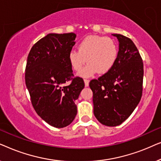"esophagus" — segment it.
Here are the masks:
<instances>
[{"label": "esophagus", "mask_w": 161, "mask_h": 161, "mask_svg": "<svg viewBox=\"0 0 161 161\" xmlns=\"http://www.w3.org/2000/svg\"><path fill=\"white\" fill-rule=\"evenodd\" d=\"M84 83H85V86H89V80H87V79H84Z\"/></svg>", "instance_id": "esophagus-1"}]
</instances>
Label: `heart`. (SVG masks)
<instances>
[{"instance_id": "b5f03b06", "label": "heart", "mask_w": 161, "mask_h": 161, "mask_svg": "<svg viewBox=\"0 0 161 161\" xmlns=\"http://www.w3.org/2000/svg\"><path fill=\"white\" fill-rule=\"evenodd\" d=\"M118 57V48L113 39L100 36H88L78 45V50H71L68 59L72 69L79 71L86 61L89 64L79 72L83 78L97 72L105 74L111 71Z\"/></svg>"}]
</instances>
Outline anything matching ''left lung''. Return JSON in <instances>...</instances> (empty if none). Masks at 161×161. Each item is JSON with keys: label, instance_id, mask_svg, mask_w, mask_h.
<instances>
[{"label": "left lung", "instance_id": "1", "mask_svg": "<svg viewBox=\"0 0 161 161\" xmlns=\"http://www.w3.org/2000/svg\"><path fill=\"white\" fill-rule=\"evenodd\" d=\"M119 41L118 57L111 71L91 80L94 114L101 124L119 125L130 116L142 95L144 65L130 39L114 34Z\"/></svg>", "mask_w": 161, "mask_h": 161}]
</instances>
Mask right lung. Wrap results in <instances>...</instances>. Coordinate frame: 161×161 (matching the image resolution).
Returning a JSON list of instances; mask_svg holds the SVG:
<instances>
[{
	"instance_id": "obj_1",
	"label": "right lung",
	"mask_w": 161,
	"mask_h": 161,
	"mask_svg": "<svg viewBox=\"0 0 161 161\" xmlns=\"http://www.w3.org/2000/svg\"><path fill=\"white\" fill-rule=\"evenodd\" d=\"M76 34H49L30 50L25 68V84L36 114L51 126L62 128L77 114L78 100L84 88L82 78H73L68 54ZM72 80L69 86L64 84Z\"/></svg>"
}]
</instances>
